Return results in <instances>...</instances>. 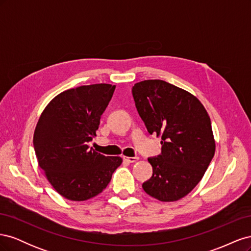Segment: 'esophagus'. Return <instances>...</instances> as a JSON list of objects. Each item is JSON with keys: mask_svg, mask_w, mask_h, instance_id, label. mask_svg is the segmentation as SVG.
<instances>
[{"mask_svg": "<svg viewBox=\"0 0 251 251\" xmlns=\"http://www.w3.org/2000/svg\"><path fill=\"white\" fill-rule=\"evenodd\" d=\"M124 159L126 161H127V162H130V163H134V162H136L138 160V157H125L124 156Z\"/></svg>", "mask_w": 251, "mask_h": 251, "instance_id": "34e87169", "label": "esophagus"}]
</instances>
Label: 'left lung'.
<instances>
[{
  "label": "left lung",
  "instance_id": "8db88e82",
  "mask_svg": "<svg viewBox=\"0 0 251 251\" xmlns=\"http://www.w3.org/2000/svg\"><path fill=\"white\" fill-rule=\"evenodd\" d=\"M132 94L148 132L161 136V154L148 159L153 175L142 188L159 201H177L199 183L215 155L210 118L198 98L164 80L135 83Z\"/></svg>",
  "mask_w": 251,
  "mask_h": 251
}]
</instances>
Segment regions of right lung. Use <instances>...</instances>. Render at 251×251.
I'll return each mask as SVG.
<instances>
[{
    "label": "right lung",
    "instance_id": "obj_1",
    "mask_svg": "<svg viewBox=\"0 0 251 251\" xmlns=\"http://www.w3.org/2000/svg\"><path fill=\"white\" fill-rule=\"evenodd\" d=\"M116 86H80L64 91L43 111L33 135L40 168L64 198L85 201L100 194L123 162L89 148Z\"/></svg>",
    "mask_w": 251,
    "mask_h": 251
}]
</instances>
